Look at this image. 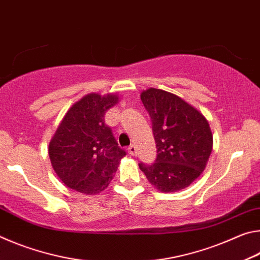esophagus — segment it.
<instances>
[{
    "instance_id": "34e87169",
    "label": "esophagus",
    "mask_w": 260,
    "mask_h": 260,
    "mask_svg": "<svg viewBox=\"0 0 260 260\" xmlns=\"http://www.w3.org/2000/svg\"><path fill=\"white\" fill-rule=\"evenodd\" d=\"M128 153L131 156H136V153H138V151H136V147L133 146V144L128 147Z\"/></svg>"
}]
</instances>
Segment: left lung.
<instances>
[{
    "label": "left lung",
    "mask_w": 260,
    "mask_h": 260,
    "mask_svg": "<svg viewBox=\"0 0 260 260\" xmlns=\"http://www.w3.org/2000/svg\"><path fill=\"white\" fill-rule=\"evenodd\" d=\"M141 101L150 114L157 158L140 170L157 190L175 192L187 188L205 170L213 147L209 121L200 110L170 91L148 88Z\"/></svg>",
    "instance_id": "1"
}]
</instances>
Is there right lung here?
I'll return each mask as SVG.
<instances>
[{
	"mask_svg": "<svg viewBox=\"0 0 260 260\" xmlns=\"http://www.w3.org/2000/svg\"><path fill=\"white\" fill-rule=\"evenodd\" d=\"M119 95L90 93L65 113L49 142V158L61 182L85 195H98L111 182L126 152L118 147L104 114Z\"/></svg>",
	"mask_w": 260,
	"mask_h": 260,
	"instance_id": "right-lung-1",
	"label": "right lung"
}]
</instances>
